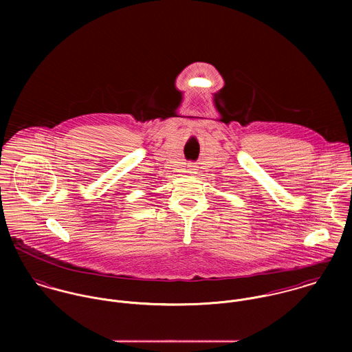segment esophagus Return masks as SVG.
Listing matches in <instances>:
<instances>
[{
  "label": "esophagus",
  "instance_id": "obj_1",
  "mask_svg": "<svg viewBox=\"0 0 352 352\" xmlns=\"http://www.w3.org/2000/svg\"><path fill=\"white\" fill-rule=\"evenodd\" d=\"M197 168H198L197 165H194V164H188V166H187V172H188V173H191V175H192V173H197Z\"/></svg>",
  "mask_w": 352,
  "mask_h": 352
}]
</instances>
